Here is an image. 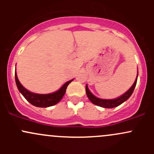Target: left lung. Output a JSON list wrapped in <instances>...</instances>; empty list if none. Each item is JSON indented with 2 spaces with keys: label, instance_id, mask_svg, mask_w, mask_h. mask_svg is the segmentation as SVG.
Listing matches in <instances>:
<instances>
[{
  "label": "left lung",
  "instance_id": "1",
  "mask_svg": "<svg viewBox=\"0 0 154 154\" xmlns=\"http://www.w3.org/2000/svg\"><path fill=\"white\" fill-rule=\"evenodd\" d=\"M138 74H139V71L137 72V76H136V78L135 80V82L133 83V86L130 87L128 89V91H127L125 94H123L122 95H121L120 97H117V98L115 99H100L99 97H95L91 91L88 89V86L86 85V92L87 94V97H88V99L90 100V101L92 103H94V105H97V106L103 107V108H114L119 105H121L122 103H123L124 102L126 101L129 97L131 96V94H133V91H134V88L136 87V83H137V78H138Z\"/></svg>",
  "mask_w": 154,
  "mask_h": 154
}]
</instances>
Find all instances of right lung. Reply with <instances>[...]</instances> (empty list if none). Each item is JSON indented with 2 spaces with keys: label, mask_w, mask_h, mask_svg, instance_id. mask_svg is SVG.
I'll return each instance as SVG.
<instances>
[{
  "label": "right lung",
  "mask_w": 154,
  "mask_h": 154,
  "mask_svg": "<svg viewBox=\"0 0 154 154\" xmlns=\"http://www.w3.org/2000/svg\"><path fill=\"white\" fill-rule=\"evenodd\" d=\"M15 83H16L17 87H18V91L21 92L24 97V98L30 103L31 104L37 107H49L54 105L57 104V103L61 100L63 97L64 96L65 93L66 91V88L70 83L74 80H69L67 83H65L58 91H55V92L50 93V94H36V93L31 92L26 89L21 83L18 80V77H17L16 71L15 72Z\"/></svg>",
  "instance_id": "right-lung-1"
}]
</instances>
